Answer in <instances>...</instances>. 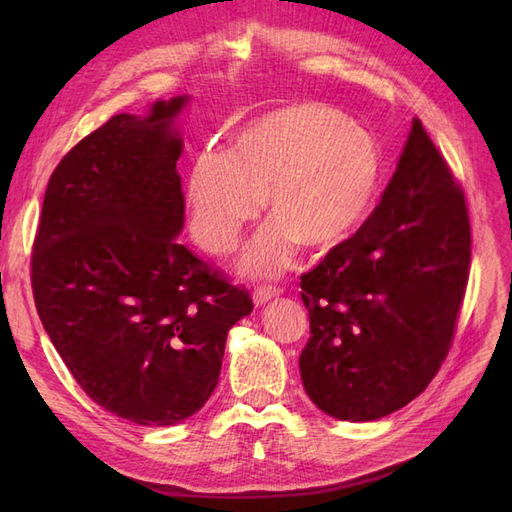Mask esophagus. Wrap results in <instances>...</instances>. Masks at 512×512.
Here are the masks:
<instances>
[{
    "mask_svg": "<svg viewBox=\"0 0 512 512\" xmlns=\"http://www.w3.org/2000/svg\"><path fill=\"white\" fill-rule=\"evenodd\" d=\"M275 297H280V288H275V286H258L254 290V294H252V301H254L256 307H260V305H265L267 301H271Z\"/></svg>",
    "mask_w": 512,
    "mask_h": 512,
    "instance_id": "1",
    "label": "esophagus"
}]
</instances>
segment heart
Instances as JSON below:
<instances>
[{"mask_svg":"<svg viewBox=\"0 0 512 512\" xmlns=\"http://www.w3.org/2000/svg\"><path fill=\"white\" fill-rule=\"evenodd\" d=\"M382 151L365 128L337 108L292 102L239 130L230 151L200 149L185 185L190 232L205 252L224 256L265 207L273 220L247 245L241 271L277 275L299 243L327 247L344 239L374 207Z\"/></svg>","mask_w":512,"mask_h":512,"instance_id":"1","label":"heart"}]
</instances>
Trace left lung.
<instances>
[{
  "label": "left lung",
  "mask_w": 512,
  "mask_h": 512,
  "mask_svg": "<svg viewBox=\"0 0 512 512\" xmlns=\"http://www.w3.org/2000/svg\"><path fill=\"white\" fill-rule=\"evenodd\" d=\"M470 245L466 198L412 119L380 205L301 275V380L324 414L378 421L427 389L453 342Z\"/></svg>",
  "instance_id": "8db88e82"
}]
</instances>
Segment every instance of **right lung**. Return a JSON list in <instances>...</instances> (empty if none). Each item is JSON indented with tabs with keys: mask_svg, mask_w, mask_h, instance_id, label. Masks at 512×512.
Wrapping results in <instances>:
<instances>
[{
	"mask_svg": "<svg viewBox=\"0 0 512 512\" xmlns=\"http://www.w3.org/2000/svg\"><path fill=\"white\" fill-rule=\"evenodd\" d=\"M188 102L115 115L72 147L46 185L32 256L38 316L70 374L98 406L145 427L207 404L226 335L254 307L177 241L175 121Z\"/></svg>",
	"mask_w": 512,
	"mask_h": 512,
	"instance_id": "add662e5",
	"label": "right lung"
}]
</instances>
